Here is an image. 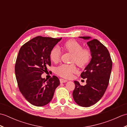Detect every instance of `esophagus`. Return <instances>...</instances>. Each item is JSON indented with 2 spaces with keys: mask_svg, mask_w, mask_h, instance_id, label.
Instances as JSON below:
<instances>
[{
  "mask_svg": "<svg viewBox=\"0 0 127 127\" xmlns=\"http://www.w3.org/2000/svg\"><path fill=\"white\" fill-rule=\"evenodd\" d=\"M66 82H67V80L63 79H60V82L61 83H65Z\"/></svg>",
  "mask_w": 127,
  "mask_h": 127,
  "instance_id": "esophagus-1",
  "label": "esophagus"
}]
</instances>
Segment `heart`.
Here are the masks:
<instances>
[{"label": "heart", "mask_w": 127, "mask_h": 127, "mask_svg": "<svg viewBox=\"0 0 127 127\" xmlns=\"http://www.w3.org/2000/svg\"><path fill=\"white\" fill-rule=\"evenodd\" d=\"M63 47L66 51L73 54L71 62L75 63L80 67L84 66L89 63L91 58V52L88 48H82V45L75 40H69L64 43ZM61 51L58 47H55L51 51L50 57L53 63H57L60 61ZM77 70L74 64H62L56 69V74L62 77L69 79L72 74L76 73Z\"/></svg>", "instance_id": "1"}]
</instances>
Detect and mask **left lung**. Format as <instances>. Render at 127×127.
<instances>
[{
    "label": "left lung",
    "mask_w": 127,
    "mask_h": 127,
    "mask_svg": "<svg viewBox=\"0 0 127 127\" xmlns=\"http://www.w3.org/2000/svg\"><path fill=\"white\" fill-rule=\"evenodd\" d=\"M89 40L87 45L91 52V60L81 77L86 79L85 86L74 81L75 87L72 96L76 103L82 107H90L96 103L106 91L109 85L112 62L108 50L97 39L80 36Z\"/></svg>",
    "instance_id": "1"
}]
</instances>
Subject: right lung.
I'll use <instances>...</instances> for the list:
<instances>
[{
    "label": "right lung",
    "instance_id": "obj_1",
    "mask_svg": "<svg viewBox=\"0 0 127 127\" xmlns=\"http://www.w3.org/2000/svg\"><path fill=\"white\" fill-rule=\"evenodd\" d=\"M62 38L36 36L21 47L15 64V75L21 93L29 102L36 106L47 104L52 99L58 78L41 77L51 66L50 54Z\"/></svg>",
    "mask_w": 127,
    "mask_h": 127
}]
</instances>
